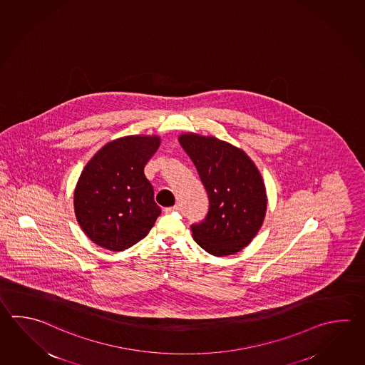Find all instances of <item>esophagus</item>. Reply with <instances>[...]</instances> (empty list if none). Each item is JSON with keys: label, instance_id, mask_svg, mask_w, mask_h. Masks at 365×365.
<instances>
[{"label": "esophagus", "instance_id": "34e87169", "mask_svg": "<svg viewBox=\"0 0 365 365\" xmlns=\"http://www.w3.org/2000/svg\"><path fill=\"white\" fill-rule=\"evenodd\" d=\"M178 205H174V207H169V208H165V213H173V212H178Z\"/></svg>", "mask_w": 365, "mask_h": 365}]
</instances>
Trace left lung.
Here are the masks:
<instances>
[{
	"label": "left lung",
	"mask_w": 365,
	"mask_h": 365,
	"mask_svg": "<svg viewBox=\"0 0 365 365\" xmlns=\"http://www.w3.org/2000/svg\"><path fill=\"white\" fill-rule=\"evenodd\" d=\"M209 197L207 218L192 237L207 252L222 257L242 251L260 230L268 205L260 171L243 149L216 136L179 135Z\"/></svg>",
	"instance_id": "1"
}]
</instances>
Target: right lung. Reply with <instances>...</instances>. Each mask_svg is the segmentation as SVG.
Segmentation results:
<instances>
[{"label": "right lung", "instance_id": "add662e5", "mask_svg": "<svg viewBox=\"0 0 365 365\" xmlns=\"http://www.w3.org/2000/svg\"><path fill=\"white\" fill-rule=\"evenodd\" d=\"M158 135H130L106 143L84 166L74 191L76 221L97 246L120 252L147 237L161 208L144 166Z\"/></svg>", "mask_w": 365, "mask_h": 365}]
</instances>
